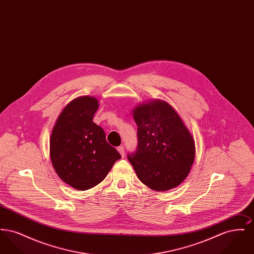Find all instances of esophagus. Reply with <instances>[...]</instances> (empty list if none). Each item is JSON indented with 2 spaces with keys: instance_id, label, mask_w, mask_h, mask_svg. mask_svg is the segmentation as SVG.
Returning a JSON list of instances; mask_svg holds the SVG:
<instances>
[{
  "instance_id": "1",
  "label": "esophagus",
  "mask_w": 254,
  "mask_h": 254,
  "mask_svg": "<svg viewBox=\"0 0 254 254\" xmlns=\"http://www.w3.org/2000/svg\"><path fill=\"white\" fill-rule=\"evenodd\" d=\"M117 150L119 151V153L121 154L123 157L125 156V149H124V146H123V145H120V146H118V147H117Z\"/></svg>"
}]
</instances>
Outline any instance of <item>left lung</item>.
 <instances>
[{
  "label": "left lung",
  "instance_id": "left-lung-1",
  "mask_svg": "<svg viewBox=\"0 0 254 254\" xmlns=\"http://www.w3.org/2000/svg\"><path fill=\"white\" fill-rule=\"evenodd\" d=\"M133 117L138 145L127 159L140 181L157 191L179 186L193 164L195 145L177 112L157 100L138 106Z\"/></svg>",
  "mask_w": 254,
  "mask_h": 254
}]
</instances>
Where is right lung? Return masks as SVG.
Here are the masks:
<instances>
[{
    "mask_svg": "<svg viewBox=\"0 0 254 254\" xmlns=\"http://www.w3.org/2000/svg\"><path fill=\"white\" fill-rule=\"evenodd\" d=\"M99 108L93 97L71 101L59 115L50 136V158L61 179L78 190L95 187L108 175L120 153L93 123Z\"/></svg>",
    "mask_w": 254,
    "mask_h": 254,
    "instance_id": "add662e5",
    "label": "right lung"
}]
</instances>
